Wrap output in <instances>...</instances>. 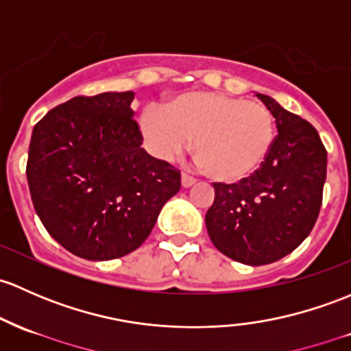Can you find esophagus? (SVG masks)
<instances>
[{
    "mask_svg": "<svg viewBox=\"0 0 351 351\" xmlns=\"http://www.w3.org/2000/svg\"><path fill=\"white\" fill-rule=\"evenodd\" d=\"M195 183H197V180H195L193 176H188L186 173H183V175H182V186H183V188L193 186Z\"/></svg>",
    "mask_w": 351,
    "mask_h": 351,
    "instance_id": "34e87169",
    "label": "esophagus"
}]
</instances>
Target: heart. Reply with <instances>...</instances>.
<instances>
[{
	"instance_id": "1",
	"label": "heart",
	"mask_w": 351,
	"mask_h": 351,
	"mask_svg": "<svg viewBox=\"0 0 351 351\" xmlns=\"http://www.w3.org/2000/svg\"><path fill=\"white\" fill-rule=\"evenodd\" d=\"M147 146L173 160L193 141V153L210 178L235 183L263 166L276 141L272 112L261 102L222 92H186L149 108L139 117Z\"/></svg>"
}]
</instances>
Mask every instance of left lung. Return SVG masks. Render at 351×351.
<instances>
[{"label": "left lung", "mask_w": 351, "mask_h": 351, "mask_svg": "<svg viewBox=\"0 0 351 351\" xmlns=\"http://www.w3.org/2000/svg\"><path fill=\"white\" fill-rule=\"evenodd\" d=\"M256 95L276 119L274 146L252 176L232 185L213 183L215 200L205 215L213 245L247 265L276 263L308 237L326 182V149L318 131L269 95Z\"/></svg>", "instance_id": "8db88e82"}]
</instances>
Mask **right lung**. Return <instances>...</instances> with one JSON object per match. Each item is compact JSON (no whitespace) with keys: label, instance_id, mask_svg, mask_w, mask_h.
<instances>
[{"label":"right lung","instance_id":"right-lung-1","mask_svg":"<svg viewBox=\"0 0 351 351\" xmlns=\"http://www.w3.org/2000/svg\"><path fill=\"white\" fill-rule=\"evenodd\" d=\"M134 92L73 97L35 124L27 178L36 215L87 261L138 249L182 186L180 171L143 149Z\"/></svg>","mask_w":351,"mask_h":351}]
</instances>
